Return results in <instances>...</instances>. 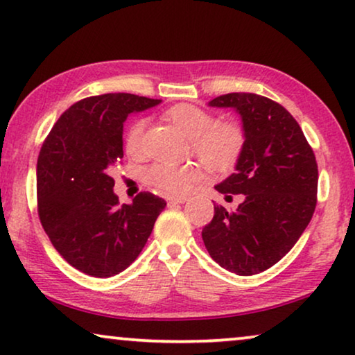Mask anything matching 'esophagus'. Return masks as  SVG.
<instances>
[{
  "instance_id": "34e87169",
  "label": "esophagus",
  "mask_w": 355,
  "mask_h": 355,
  "mask_svg": "<svg viewBox=\"0 0 355 355\" xmlns=\"http://www.w3.org/2000/svg\"><path fill=\"white\" fill-rule=\"evenodd\" d=\"M188 201L187 196H172L168 198V204H184Z\"/></svg>"
}]
</instances>
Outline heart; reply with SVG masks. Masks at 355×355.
Returning a JSON list of instances; mask_svg holds the SVG:
<instances>
[{
  "label": "heart",
  "instance_id": "heart-1",
  "mask_svg": "<svg viewBox=\"0 0 355 355\" xmlns=\"http://www.w3.org/2000/svg\"><path fill=\"white\" fill-rule=\"evenodd\" d=\"M166 117L180 132L189 138V146L196 157L212 172H228L236 166L244 149L246 135L236 122L216 123V117L207 109L189 103H180L166 111ZM146 122L135 121L125 135V151L130 156H139L144 148ZM201 173L196 164L168 166L154 164L144 172V182L166 194H182Z\"/></svg>",
  "mask_w": 355,
  "mask_h": 355
}]
</instances>
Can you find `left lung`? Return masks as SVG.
Returning a JSON list of instances; mask_svg holds the SVG:
<instances>
[{
    "instance_id": "obj_1",
    "label": "left lung",
    "mask_w": 355,
    "mask_h": 355,
    "mask_svg": "<svg viewBox=\"0 0 355 355\" xmlns=\"http://www.w3.org/2000/svg\"><path fill=\"white\" fill-rule=\"evenodd\" d=\"M209 106L233 107L246 135L234 173L218 193L243 194L236 211L214 206L202 241L218 266L236 275H256L286 256L317 206L315 154L291 114L254 93H228Z\"/></svg>"
}]
</instances>
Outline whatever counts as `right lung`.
Masks as SVG:
<instances>
[{"label": "right lung", "mask_w": 355, "mask_h": 355, "mask_svg": "<svg viewBox=\"0 0 355 355\" xmlns=\"http://www.w3.org/2000/svg\"><path fill=\"white\" fill-rule=\"evenodd\" d=\"M161 99L130 93L72 104L44 139L37 162L40 222L56 251L87 275L107 278L132 263L166 201L143 191L119 206L114 168L123 157V122Z\"/></svg>", "instance_id": "1"}]
</instances>
